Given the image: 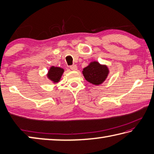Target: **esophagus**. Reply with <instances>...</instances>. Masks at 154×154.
<instances>
[{
    "mask_svg": "<svg viewBox=\"0 0 154 154\" xmlns=\"http://www.w3.org/2000/svg\"><path fill=\"white\" fill-rule=\"evenodd\" d=\"M70 69H71V70H72V71H77V66L76 64H73L72 65V66H70Z\"/></svg>",
    "mask_w": 154,
    "mask_h": 154,
    "instance_id": "obj_1",
    "label": "esophagus"
}]
</instances>
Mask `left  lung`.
I'll return each mask as SVG.
<instances>
[{
    "instance_id": "obj_1",
    "label": "left lung",
    "mask_w": 154,
    "mask_h": 154,
    "mask_svg": "<svg viewBox=\"0 0 154 154\" xmlns=\"http://www.w3.org/2000/svg\"><path fill=\"white\" fill-rule=\"evenodd\" d=\"M83 75L88 82L94 85H100L105 82L109 75V69L106 65L94 61L83 69Z\"/></svg>"
}]
</instances>
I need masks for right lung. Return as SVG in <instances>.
<instances>
[{
  "mask_svg": "<svg viewBox=\"0 0 154 154\" xmlns=\"http://www.w3.org/2000/svg\"><path fill=\"white\" fill-rule=\"evenodd\" d=\"M64 71V69H62V68L51 66L49 69L47 76H48L49 79L52 81L54 83H58L60 80V78Z\"/></svg>",
  "mask_w": 154,
  "mask_h": 154,
  "instance_id": "add662e5",
  "label": "right lung"
}]
</instances>
